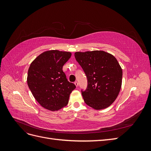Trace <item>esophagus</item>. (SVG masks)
<instances>
[{
  "mask_svg": "<svg viewBox=\"0 0 151 151\" xmlns=\"http://www.w3.org/2000/svg\"><path fill=\"white\" fill-rule=\"evenodd\" d=\"M74 84L76 85V87H77V86H78V84H78V83H77V81H76V82H74Z\"/></svg>",
  "mask_w": 151,
  "mask_h": 151,
  "instance_id": "34e87169",
  "label": "esophagus"
}]
</instances>
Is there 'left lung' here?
<instances>
[{
	"label": "left lung",
	"instance_id": "8db88e82",
	"mask_svg": "<svg viewBox=\"0 0 151 151\" xmlns=\"http://www.w3.org/2000/svg\"><path fill=\"white\" fill-rule=\"evenodd\" d=\"M88 78V88L82 91L84 101L94 109L109 107L115 101L122 83V68L113 55L102 50L74 53Z\"/></svg>",
	"mask_w": 151,
	"mask_h": 151
}]
</instances>
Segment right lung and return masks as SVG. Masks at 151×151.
<instances>
[{"instance_id": "obj_1", "label": "right lung", "mask_w": 151, "mask_h": 151, "mask_svg": "<svg viewBox=\"0 0 151 151\" xmlns=\"http://www.w3.org/2000/svg\"><path fill=\"white\" fill-rule=\"evenodd\" d=\"M71 55L69 52L48 50L36 57L29 67V88L38 103L48 110L55 111L67 106L70 94L76 88L62 70Z\"/></svg>"}]
</instances>
